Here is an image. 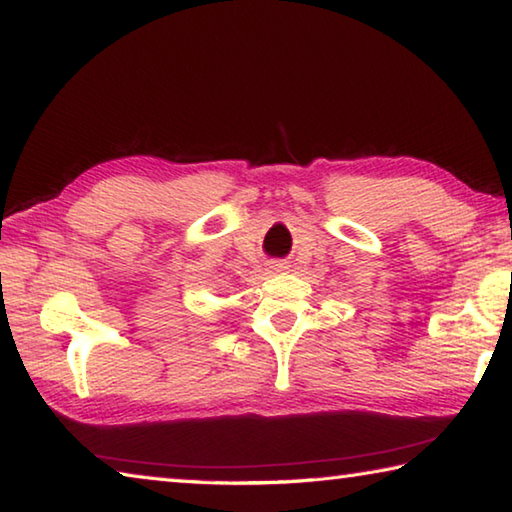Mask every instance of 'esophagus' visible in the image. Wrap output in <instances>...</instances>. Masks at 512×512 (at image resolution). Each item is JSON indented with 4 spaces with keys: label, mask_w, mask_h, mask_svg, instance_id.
Here are the masks:
<instances>
[{
    "label": "esophagus",
    "mask_w": 512,
    "mask_h": 512,
    "mask_svg": "<svg viewBox=\"0 0 512 512\" xmlns=\"http://www.w3.org/2000/svg\"><path fill=\"white\" fill-rule=\"evenodd\" d=\"M287 268H289V266H287V264H284V262H273V264H271V271H273V273L287 271Z\"/></svg>",
    "instance_id": "1"
}]
</instances>
